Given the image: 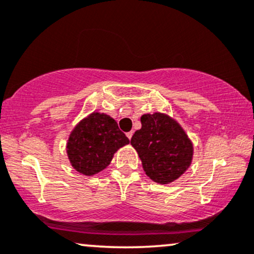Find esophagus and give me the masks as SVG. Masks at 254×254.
<instances>
[{
	"mask_svg": "<svg viewBox=\"0 0 254 254\" xmlns=\"http://www.w3.org/2000/svg\"><path fill=\"white\" fill-rule=\"evenodd\" d=\"M133 134H134V133H133V131H131V130H130V131H128V133H126L127 137H128V139H129V140L131 139V136H133Z\"/></svg>",
	"mask_w": 254,
	"mask_h": 254,
	"instance_id": "34e87169",
	"label": "esophagus"
}]
</instances>
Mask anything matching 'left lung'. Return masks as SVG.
<instances>
[{
    "label": "left lung",
    "mask_w": 254,
    "mask_h": 254,
    "mask_svg": "<svg viewBox=\"0 0 254 254\" xmlns=\"http://www.w3.org/2000/svg\"><path fill=\"white\" fill-rule=\"evenodd\" d=\"M141 125L130 143L139 154L147 176L161 184L179 179L192 159V143L182 127L161 113L142 115Z\"/></svg>",
    "instance_id": "left-lung-1"
}]
</instances>
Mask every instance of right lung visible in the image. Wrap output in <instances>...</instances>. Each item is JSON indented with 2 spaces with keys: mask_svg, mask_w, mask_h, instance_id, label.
Segmentation results:
<instances>
[{
  "mask_svg": "<svg viewBox=\"0 0 254 254\" xmlns=\"http://www.w3.org/2000/svg\"><path fill=\"white\" fill-rule=\"evenodd\" d=\"M129 140L114 119L106 114L92 113L74 128L67 142V155L72 167L84 175L105 169L120 147Z\"/></svg>",
  "mask_w": 254,
  "mask_h": 254,
  "instance_id": "obj_1",
  "label": "right lung"
}]
</instances>
